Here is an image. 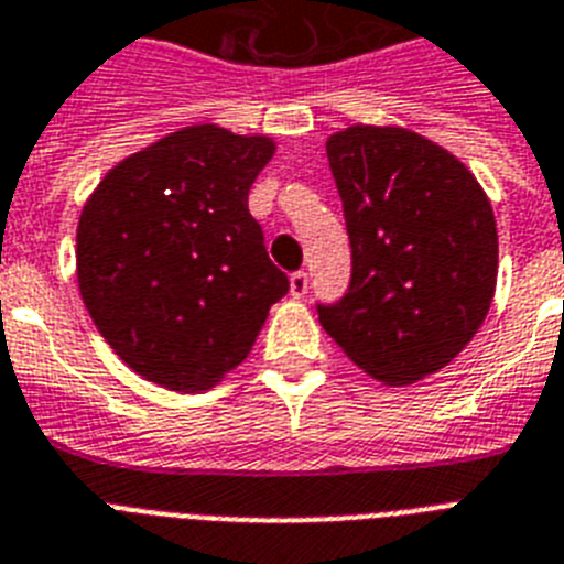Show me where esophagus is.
<instances>
[{
	"instance_id": "esophagus-1",
	"label": "esophagus",
	"mask_w": 564,
	"mask_h": 564,
	"mask_svg": "<svg viewBox=\"0 0 564 564\" xmlns=\"http://www.w3.org/2000/svg\"><path fill=\"white\" fill-rule=\"evenodd\" d=\"M306 286H310V281H306V272H292L290 274V295L292 297H304Z\"/></svg>"
}]
</instances>
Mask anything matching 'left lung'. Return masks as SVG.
I'll list each match as a JSON object with an SVG mask.
<instances>
[{"label": "left lung", "mask_w": 564, "mask_h": 564, "mask_svg": "<svg viewBox=\"0 0 564 564\" xmlns=\"http://www.w3.org/2000/svg\"><path fill=\"white\" fill-rule=\"evenodd\" d=\"M354 249L350 290L318 306L368 377L411 386L446 368L496 295L498 231L460 159L405 127L354 123L327 139Z\"/></svg>", "instance_id": "1"}]
</instances>
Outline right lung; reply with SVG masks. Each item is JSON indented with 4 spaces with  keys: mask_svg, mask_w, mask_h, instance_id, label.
<instances>
[{
    "mask_svg": "<svg viewBox=\"0 0 564 564\" xmlns=\"http://www.w3.org/2000/svg\"><path fill=\"white\" fill-rule=\"evenodd\" d=\"M269 135L194 123L118 162L77 223V286L139 377L208 391L249 356L290 281L249 214Z\"/></svg>",
    "mask_w": 564,
    "mask_h": 564,
    "instance_id": "add662e5",
    "label": "right lung"
}]
</instances>
